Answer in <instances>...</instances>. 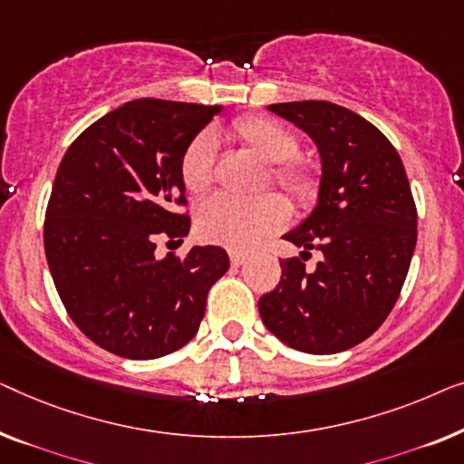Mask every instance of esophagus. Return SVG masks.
Returning a JSON list of instances; mask_svg holds the SVG:
<instances>
[{"mask_svg":"<svg viewBox=\"0 0 464 464\" xmlns=\"http://www.w3.org/2000/svg\"><path fill=\"white\" fill-rule=\"evenodd\" d=\"M229 258H231L233 266H241L247 260L246 254H241V252H229Z\"/></svg>","mask_w":464,"mask_h":464,"instance_id":"esophagus-1","label":"esophagus"}]
</instances>
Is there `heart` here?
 Masks as SVG:
<instances>
[{
	"instance_id": "b5f03b06",
	"label": "heart",
	"mask_w": 464,
	"mask_h": 464,
	"mask_svg": "<svg viewBox=\"0 0 464 464\" xmlns=\"http://www.w3.org/2000/svg\"><path fill=\"white\" fill-rule=\"evenodd\" d=\"M231 136L260 155L271 166V179L292 195L300 206H311L319 198L322 176L309 161L298 160L296 136L282 123L265 115H247L233 121ZM217 140L210 132H199L180 158V180L191 195H204L214 182ZM290 220V204L282 195L266 193L256 199L214 195L198 212L201 239L247 252L263 244Z\"/></svg>"
}]
</instances>
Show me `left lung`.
Segmentation results:
<instances>
[{
    "mask_svg": "<svg viewBox=\"0 0 464 464\" xmlns=\"http://www.w3.org/2000/svg\"><path fill=\"white\" fill-rule=\"evenodd\" d=\"M322 155L315 210L284 239L304 247L279 260L282 279L258 300L266 330L303 353L347 351L381 328L406 282L416 204L400 153L376 126L328 101L269 104ZM309 249L323 260L304 269Z\"/></svg>",
    "mask_w": 464,
    "mask_h": 464,
    "instance_id": "left-lung-1",
    "label": "left lung"
}]
</instances>
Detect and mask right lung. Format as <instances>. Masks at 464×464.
<instances>
[{
  "mask_svg": "<svg viewBox=\"0 0 464 464\" xmlns=\"http://www.w3.org/2000/svg\"><path fill=\"white\" fill-rule=\"evenodd\" d=\"M218 104L139 99L88 126L58 166L44 220L48 266L69 317L126 360L174 353L198 334L208 292L229 269L218 246L155 256L191 218L180 158Z\"/></svg>",
  "mask_w": 464,
  "mask_h": 464,
  "instance_id": "obj_1",
  "label": "right lung"
}]
</instances>
